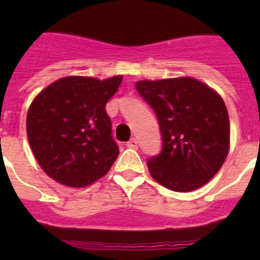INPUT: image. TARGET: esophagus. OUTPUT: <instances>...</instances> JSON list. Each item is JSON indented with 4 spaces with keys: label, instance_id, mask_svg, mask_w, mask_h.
Returning a JSON list of instances; mask_svg holds the SVG:
<instances>
[{
    "label": "esophagus",
    "instance_id": "34e87169",
    "mask_svg": "<svg viewBox=\"0 0 260 260\" xmlns=\"http://www.w3.org/2000/svg\"><path fill=\"white\" fill-rule=\"evenodd\" d=\"M138 146H139V143L136 139H131L129 142L126 143V147H128V148H134V150H136V148H138Z\"/></svg>",
    "mask_w": 260,
    "mask_h": 260
}]
</instances>
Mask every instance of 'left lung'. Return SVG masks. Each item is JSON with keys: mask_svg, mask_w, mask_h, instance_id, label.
I'll return each mask as SVG.
<instances>
[{"mask_svg": "<svg viewBox=\"0 0 260 260\" xmlns=\"http://www.w3.org/2000/svg\"><path fill=\"white\" fill-rule=\"evenodd\" d=\"M138 93L158 117L162 151L148 159L151 177L174 191H191L216 175L230 151L228 110L197 79L139 81Z\"/></svg>", "mask_w": 260, "mask_h": 260, "instance_id": "obj_1", "label": "left lung"}]
</instances>
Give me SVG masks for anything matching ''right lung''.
Here are the masks:
<instances>
[{
  "instance_id": "obj_1",
  "label": "right lung",
  "mask_w": 260,
  "mask_h": 260,
  "mask_svg": "<svg viewBox=\"0 0 260 260\" xmlns=\"http://www.w3.org/2000/svg\"><path fill=\"white\" fill-rule=\"evenodd\" d=\"M122 77H66L39 93L26 114L35 158L52 179L71 187L91 185L118 156L105 105Z\"/></svg>"
}]
</instances>
